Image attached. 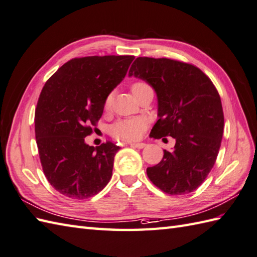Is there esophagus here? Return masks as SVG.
I'll list each match as a JSON object with an SVG mask.
<instances>
[{"label":"esophagus","mask_w":257,"mask_h":257,"mask_svg":"<svg viewBox=\"0 0 257 257\" xmlns=\"http://www.w3.org/2000/svg\"><path fill=\"white\" fill-rule=\"evenodd\" d=\"M130 146L133 148H137V149H143L146 147V143L143 142H137V143H130Z\"/></svg>","instance_id":"34e87169"}]
</instances>
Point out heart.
Masks as SVG:
<instances>
[{"label": "heart", "mask_w": 257, "mask_h": 257, "mask_svg": "<svg viewBox=\"0 0 257 257\" xmlns=\"http://www.w3.org/2000/svg\"><path fill=\"white\" fill-rule=\"evenodd\" d=\"M146 87H150L147 83L145 82H135L133 85H131V91L133 93H136L143 89ZM111 94L105 99V108H109L111 105ZM146 129V120L143 118H130V119H121V120H118L112 124L110 128L111 135L116 137L117 139H121L124 141H134L138 140L142 136L143 131Z\"/></svg>", "instance_id": "1"}]
</instances>
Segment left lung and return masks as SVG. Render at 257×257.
<instances>
[{"label":"left lung","mask_w":257,"mask_h":257,"mask_svg":"<svg viewBox=\"0 0 257 257\" xmlns=\"http://www.w3.org/2000/svg\"><path fill=\"white\" fill-rule=\"evenodd\" d=\"M129 75L145 80L157 93L159 120L150 135L176 140L174 150H164L161 162L147 169L148 177L166 194L194 192L221 146L224 117L216 86L195 65L168 58H137Z\"/></svg>","instance_id":"1"}]
</instances>
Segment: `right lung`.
<instances>
[{
    "instance_id": "add662e5",
    "label": "right lung",
    "mask_w": 257,
    "mask_h": 257,
    "mask_svg": "<svg viewBox=\"0 0 257 257\" xmlns=\"http://www.w3.org/2000/svg\"><path fill=\"white\" fill-rule=\"evenodd\" d=\"M134 56L71 59L46 82L35 110V135L46 178L73 199L108 184L119 146L91 147L84 138L103 115L105 99L127 74Z\"/></svg>"
}]
</instances>
